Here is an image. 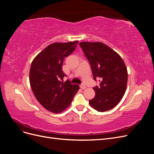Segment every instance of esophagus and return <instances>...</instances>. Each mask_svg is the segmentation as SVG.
<instances>
[{
    "instance_id": "1",
    "label": "esophagus",
    "mask_w": 154,
    "mask_h": 154,
    "mask_svg": "<svg viewBox=\"0 0 154 154\" xmlns=\"http://www.w3.org/2000/svg\"><path fill=\"white\" fill-rule=\"evenodd\" d=\"M80 88H82V89H83V90L85 89V88H87V87H86L84 84H81V85H80Z\"/></svg>"
}]
</instances>
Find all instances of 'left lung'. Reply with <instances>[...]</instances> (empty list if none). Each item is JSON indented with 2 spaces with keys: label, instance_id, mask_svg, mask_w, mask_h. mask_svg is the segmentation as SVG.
I'll return each mask as SVG.
<instances>
[{
  "label": "left lung",
  "instance_id": "left-lung-1",
  "mask_svg": "<svg viewBox=\"0 0 154 154\" xmlns=\"http://www.w3.org/2000/svg\"><path fill=\"white\" fill-rule=\"evenodd\" d=\"M79 45L91 65L93 78L100 83L99 87L93 88L96 95L89 104L98 112L113 109L127 88L128 72L123 59L103 43L83 42Z\"/></svg>",
  "mask_w": 154,
  "mask_h": 154
}]
</instances>
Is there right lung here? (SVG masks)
<instances>
[{
  "label": "right lung",
  "mask_w": 154,
  "mask_h": 154,
  "mask_svg": "<svg viewBox=\"0 0 154 154\" xmlns=\"http://www.w3.org/2000/svg\"><path fill=\"white\" fill-rule=\"evenodd\" d=\"M78 41L48 45L32 62L29 82L36 100L45 109L60 113L71 105L80 87L70 82L62 71L66 57L73 53Z\"/></svg>",
  "instance_id": "right-lung-1"
}]
</instances>
